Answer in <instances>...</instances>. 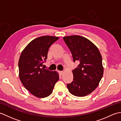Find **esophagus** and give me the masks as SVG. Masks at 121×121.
<instances>
[{
	"label": "esophagus",
	"mask_w": 121,
	"mask_h": 121,
	"mask_svg": "<svg viewBox=\"0 0 121 121\" xmlns=\"http://www.w3.org/2000/svg\"><path fill=\"white\" fill-rule=\"evenodd\" d=\"M59 74H60V75H62V74L63 73V71H59Z\"/></svg>",
	"instance_id": "1"
}]
</instances>
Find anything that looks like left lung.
Wrapping results in <instances>:
<instances>
[{
	"instance_id": "8db88e82",
	"label": "left lung",
	"mask_w": 121,
	"mask_h": 121,
	"mask_svg": "<svg viewBox=\"0 0 121 121\" xmlns=\"http://www.w3.org/2000/svg\"><path fill=\"white\" fill-rule=\"evenodd\" d=\"M70 50L78 68L72 71L73 79L67 84L71 94L84 97L91 94L98 86L104 74L102 56L98 49L87 38L78 35L63 37Z\"/></svg>"
}]
</instances>
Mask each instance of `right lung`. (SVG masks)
Masks as SVG:
<instances>
[{"instance_id":"add662e5","label":"right lung","mask_w":121,"mask_h":121,"mask_svg":"<svg viewBox=\"0 0 121 121\" xmlns=\"http://www.w3.org/2000/svg\"><path fill=\"white\" fill-rule=\"evenodd\" d=\"M59 37L43 36L30 42L23 50L19 60V77L24 87L38 98L48 97L52 93L59 74L43 67L49 48Z\"/></svg>"}]
</instances>
